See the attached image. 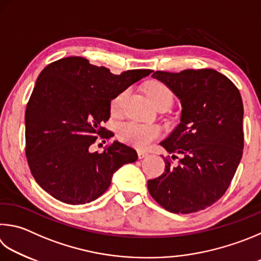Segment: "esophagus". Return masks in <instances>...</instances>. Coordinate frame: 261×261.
I'll return each instance as SVG.
<instances>
[{
	"instance_id": "esophagus-1",
	"label": "esophagus",
	"mask_w": 261,
	"mask_h": 261,
	"mask_svg": "<svg viewBox=\"0 0 261 261\" xmlns=\"http://www.w3.org/2000/svg\"><path fill=\"white\" fill-rule=\"evenodd\" d=\"M147 155H148V153H147V151H145V150H138V158L139 159H144V158H146Z\"/></svg>"
}]
</instances>
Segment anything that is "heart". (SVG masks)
<instances>
[{"label": "heart", "mask_w": 261, "mask_h": 261, "mask_svg": "<svg viewBox=\"0 0 261 261\" xmlns=\"http://www.w3.org/2000/svg\"><path fill=\"white\" fill-rule=\"evenodd\" d=\"M146 93L149 100L158 103L161 100H172L170 89L161 82H150L146 88ZM127 91H122L111 101V112L114 115L120 114L124 103ZM162 134L161 127L154 124H141L137 122H126L118 127V138L122 141L138 148H146Z\"/></svg>", "instance_id": "b5f03b06"}]
</instances>
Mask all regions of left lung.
I'll list each match as a JSON object with an SVG mask.
<instances>
[{
	"mask_svg": "<svg viewBox=\"0 0 261 261\" xmlns=\"http://www.w3.org/2000/svg\"><path fill=\"white\" fill-rule=\"evenodd\" d=\"M151 76L181 103L180 123L161 143L168 153L181 158L178 164L164 159V173L148 180V192L170 212L204 210L224 195L242 159V97L235 84L215 69L158 70Z\"/></svg>",
	"mask_w": 261,
	"mask_h": 261,
	"instance_id": "left-lung-1",
	"label": "left lung"
}]
</instances>
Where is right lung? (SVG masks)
<instances>
[{
	"label": "right lung",
	"instance_id": "1",
	"mask_svg": "<svg viewBox=\"0 0 261 261\" xmlns=\"http://www.w3.org/2000/svg\"><path fill=\"white\" fill-rule=\"evenodd\" d=\"M150 73L115 75L82 57L59 59L42 70L27 103L25 127L27 162L45 192L67 204H85L107 191L122 165L136 162L137 151L120 141L102 153L91 146L98 137H113L102 126L112 99Z\"/></svg>",
	"mask_w": 261,
	"mask_h": 261
}]
</instances>
